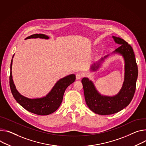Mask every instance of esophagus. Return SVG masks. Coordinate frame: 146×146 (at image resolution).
<instances>
[{"label": "esophagus", "instance_id": "1", "mask_svg": "<svg viewBox=\"0 0 146 146\" xmlns=\"http://www.w3.org/2000/svg\"><path fill=\"white\" fill-rule=\"evenodd\" d=\"M82 76H83V74L81 73H78L76 74V77L77 80H79V79L82 78Z\"/></svg>", "mask_w": 146, "mask_h": 146}]
</instances>
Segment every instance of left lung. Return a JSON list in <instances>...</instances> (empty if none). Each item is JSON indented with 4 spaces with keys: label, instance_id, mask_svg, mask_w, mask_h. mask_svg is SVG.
<instances>
[{
    "label": "left lung",
    "instance_id": "1",
    "mask_svg": "<svg viewBox=\"0 0 146 146\" xmlns=\"http://www.w3.org/2000/svg\"><path fill=\"white\" fill-rule=\"evenodd\" d=\"M112 37L115 42L120 45L114 52L121 54L125 61V82L121 91L113 97L103 96L98 93L93 83L88 78L84 77L82 80L88 107L92 112L102 115L115 113L127 107L134 96L138 76L137 65L133 48L124 39L114 36ZM98 66L94 64L91 69L96 70Z\"/></svg>",
    "mask_w": 146,
    "mask_h": 146
}]
</instances>
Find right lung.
Listing matches in <instances>:
<instances>
[{
    "instance_id": "obj_1",
    "label": "right lung",
    "mask_w": 146,
    "mask_h": 146,
    "mask_svg": "<svg viewBox=\"0 0 146 146\" xmlns=\"http://www.w3.org/2000/svg\"><path fill=\"white\" fill-rule=\"evenodd\" d=\"M36 38H49V37L45 34H35L28 36L26 39ZM12 60H11L10 65L9 83L11 93L16 101L27 111L39 115H49L56 111L62 103L66 89L74 82L76 80V76L74 74H70L60 79L46 97L41 98L30 99L21 96L16 89V87L13 83L11 75Z\"/></svg>"
}]
</instances>
